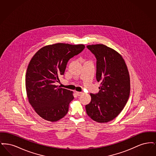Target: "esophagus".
Wrapping results in <instances>:
<instances>
[{
  "instance_id": "34e87169",
  "label": "esophagus",
  "mask_w": 156,
  "mask_h": 156,
  "mask_svg": "<svg viewBox=\"0 0 156 156\" xmlns=\"http://www.w3.org/2000/svg\"><path fill=\"white\" fill-rule=\"evenodd\" d=\"M76 94L78 96H81L82 94H83V92H77V91H76Z\"/></svg>"
}]
</instances>
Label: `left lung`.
I'll use <instances>...</instances> for the list:
<instances>
[{
	"mask_svg": "<svg viewBox=\"0 0 156 156\" xmlns=\"http://www.w3.org/2000/svg\"><path fill=\"white\" fill-rule=\"evenodd\" d=\"M87 47L97 58V81L101 82L96 94H90L91 101L85 106L87 115L98 123L111 121L123 109L128 101L130 82L126 63L122 55L104 44Z\"/></svg>",
	"mask_w": 156,
	"mask_h": 156,
	"instance_id": "8db88e82",
	"label": "left lung"
}]
</instances>
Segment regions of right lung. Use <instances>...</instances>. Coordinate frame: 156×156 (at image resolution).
I'll return each mask as SVG.
<instances>
[{
    "label": "right lung",
    "instance_id": "obj_1",
    "mask_svg": "<svg viewBox=\"0 0 156 156\" xmlns=\"http://www.w3.org/2000/svg\"><path fill=\"white\" fill-rule=\"evenodd\" d=\"M85 48L83 44L57 43L40 48L30 60L26 74L29 102L43 119L57 122L68 111L73 92L55 85L64 74L68 60Z\"/></svg>",
    "mask_w": 156,
    "mask_h": 156
}]
</instances>
